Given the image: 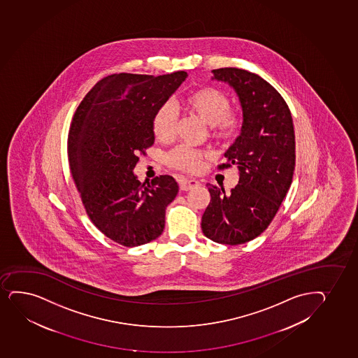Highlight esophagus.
<instances>
[{"mask_svg":"<svg viewBox=\"0 0 358 358\" xmlns=\"http://www.w3.org/2000/svg\"><path fill=\"white\" fill-rule=\"evenodd\" d=\"M179 186H180L181 191H189V189H194L199 186V181L194 180V179H180L179 180Z\"/></svg>","mask_w":358,"mask_h":358,"instance_id":"obj_1","label":"esophagus"}]
</instances>
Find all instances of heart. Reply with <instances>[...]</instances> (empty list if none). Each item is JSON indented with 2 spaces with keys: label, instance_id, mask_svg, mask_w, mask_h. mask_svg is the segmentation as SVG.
Returning a JSON list of instances; mask_svg holds the SVG:
<instances>
[{
  "label": "heart",
  "instance_id": "obj_1",
  "mask_svg": "<svg viewBox=\"0 0 358 358\" xmlns=\"http://www.w3.org/2000/svg\"><path fill=\"white\" fill-rule=\"evenodd\" d=\"M185 106L211 127V135L218 141H229L238 135L241 129V118L231 111L230 99L224 92L214 87H203L189 93L185 99ZM177 108L172 103H162L154 112L152 130L161 142H169L177 135ZM208 152H201L189 145H179L167 155V162L173 169L184 172H197Z\"/></svg>",
  "mask_w": 358,
  "mask_h": 358
}]
</instances>
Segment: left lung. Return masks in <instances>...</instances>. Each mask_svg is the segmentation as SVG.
I'll return each instance as SVG.
<instances>
[{
	"label": "left lung",
	"instance_id": "obj_1",
	"mask_svg": "<svg viewBox=\"0 0 358 358\" xmlns=\"http://www.w3.org/2000/svg\"><path fill=\"white\" fill-rule=\"evenodd\" d=\"M213 74L234 88L243 107L241 135L224 154L226 164L218 166H236L240 178L229 194L206 185L211 198L201 230L215 243L235 246L259 236L280 209L295 169V132L283 96L259 75L238 68Z\"/></svg>",
	"mask_w": 358,
	"mask_h": 358
}]
</instances>
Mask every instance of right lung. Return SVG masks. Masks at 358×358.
<instances>
[{
  "label": "right lung",
  "instance_id": "add662e5",
  "mask_svg": "<svg viewBox=\"0 0 358 358\" xmlns=\"http://www.w3.org/2000/svg\"><path fill=\"white\" fill-rule=\"evenodd\" d=\"M186 76L108 75L87 93L71 120L68 157L85 210L103 234L123 246L159 238L166 208L177 196L171 176L142 184L132 169L154 143V112Z\"/></svg>",
  "mask_w": 358,
  "mask_h": 358
}]
</instances>
